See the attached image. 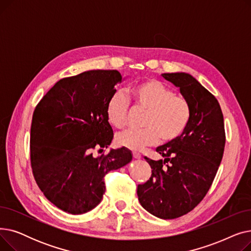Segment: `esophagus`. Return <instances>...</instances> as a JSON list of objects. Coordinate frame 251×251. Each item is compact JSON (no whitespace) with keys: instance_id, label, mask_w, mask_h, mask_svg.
<instances>
[{"instance_id":"obj_1","label":"esophagus","mask_w":251,"mask_h":251,"mask_svg":"<svg viewBox=\"0 0 251 251\" xmlns=\"http://www.w3.org/2000/svg\"><path fill=\"white\" fill-rule=\"evenodd\" d=\"M133 157H134V159L135 160H139L140 159V157H141V154L139 153V152H136V151H133Z\"/></svg>"}]
</instances>
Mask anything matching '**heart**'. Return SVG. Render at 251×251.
Instances as JSON below:
<instances>
[{
    "instance_id": "heart-1",
    "label": "heart",
    "mask_w": 251,
    "mask_h": 251,
    "mask_svg": "<svg viewBox=\"0 0 251 251\" xmlns=\"http://www.w3.org/2000/svg\"><path fill=\"white\" fill-rule=\"evenodd\" d=\"M134 108L147 110L142 130H127L118 134L116 141L120 147L131 151H141L154 146L162 138L171 142L180 137L191 119V107L187 100L175 96V92L157 79H147L130 88ZM129 102L121 90H117L105 104V117L115 128L127 124Z\"/></svg>"
}]
</instances>
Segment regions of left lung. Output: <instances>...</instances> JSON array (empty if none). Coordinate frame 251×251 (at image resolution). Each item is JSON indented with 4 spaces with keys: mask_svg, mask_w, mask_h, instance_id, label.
Instances as JSON below:
<instances>
[{
    "mask_svg": "<svg viewBox=\"0 0 251 251\" xmlns=\"http://www.w3.org/2000/svg\"><path fill=\"white\" fill-rule=\"evenodd\" d=\"M191 107L190 122L176 140L157 147L163 159L146 157L151 176L137 187L140 204L164 220L186 215L212 186L225 149L224 117L217 99L188 73H164Z\"/></svg>",
    "mask_w": 251,
    "mask_h": 251,
    "instance_id": "1",
    "label": "left lung"
}]
</instances>
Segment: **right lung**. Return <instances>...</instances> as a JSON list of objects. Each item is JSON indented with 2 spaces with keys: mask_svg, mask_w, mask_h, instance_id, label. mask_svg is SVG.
<instances>
[{
  "mask_svg": "<svg viewBox=\"0 0 251 251\" xmlns=\"http://www.w3.org/2000/svg\"><path fill=\"white\" fill-rule=\"evenodd\" d=\"M117 70H89L63 78L41 100L30 129V161L34 179L47 199L64 212L81 215L95 208L105 191L103 177L132 161L125 148L107 149L114 137L104 109Z\"/></svg>",
  "mask_w": 251,
  "mask_h": 251,
  "instance_id": "obj_1",
  "label": "right lung"
}]
</instances>
